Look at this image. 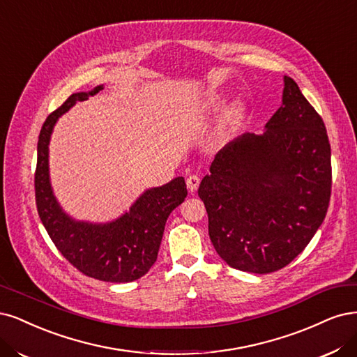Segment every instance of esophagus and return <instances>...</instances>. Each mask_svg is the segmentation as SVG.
<instances>
[{
	"label": "esophagus",
	"mask_w": 357,
	"mask_h": 357,
	"mask_svg": "<svg viewBox=\"0 0 357 357\" xmlns=\"http://www.w3.org/2000/svg\"><path fill=\"white\" fill-rule=\"evenodd\" d=\"M199 183H201L199 176H196V174L189 176V177H188V180H186V184H188V189H189V192H196V190H198V188H199Z\"/></svg>",
	"instance_id": "34e87169"
}]
</instances>
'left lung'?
Returning <instances> with one entry per match:
<instances>
[{
  "label": "left lung",
  "mask_w": 357,
  "mask_h": 357,
  "mask_svg": "<svg viewBox=\"0 0 357 357\" xmlns=\"http://www.w3.org/2000/svg\"><path fill=\"white\" fill-rule=\"evenodd\" d=\"M264 130L227 143L198 189L217 254L258 275L285 267L307 247L333 184L324 121L287 75L282 105Z\"/></svg>",
  "instance_id": "obj_1"
}]
</instances>
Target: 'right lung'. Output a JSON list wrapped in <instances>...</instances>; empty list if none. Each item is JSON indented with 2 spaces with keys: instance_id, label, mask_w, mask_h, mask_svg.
Here are the masks:
<instances>
[{
  "instance_id": "1",
  "label": "right lung",
  "mask_w": 357,
  "mask_h": 357,
  "mask_svg": "<svg viewBox=\"0 0 357 357\" xmlns=\"http://www.w3.org/2000/svg\"><path fill=\"white\" fill-rule=\"evenodd\" d=\"M103 90L73 93L48 115L38 137L35 171V199L43 225L57 250L79 272L105 282H132L153 266L161 245L167 218L188 196L183 177L159 188L146 189L130 210L106 223L75 220L56 199L48 167V146L57 119L77 102L87 100Z\"/></svg>"
}]
</instances>
